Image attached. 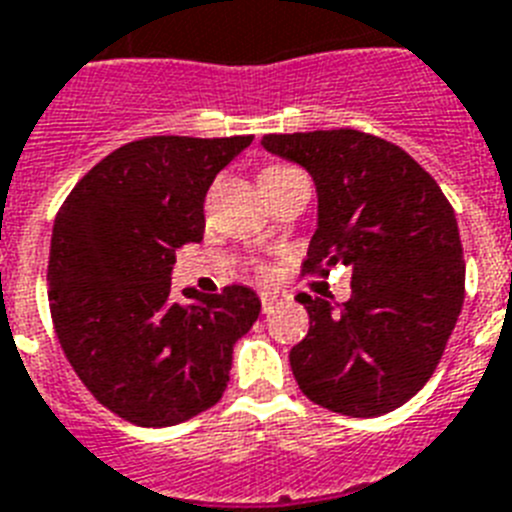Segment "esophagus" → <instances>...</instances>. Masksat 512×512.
Masks as SVG:
<instances>
[{
  "mask_svg": "<svg viewBox=\"0 0 512 512\" xmlns=\"http://www.w3.org/2000/svg\"><path fill=\"white\" fill-rule=\"evenodd\" d=\"M261 308L264 311H272L274 306H280L282 301H287V295L280 293V290H261Z\"/></svg>",
  "mask_w": 512,
  "mask_h": 512,
  "instance_id": "obj_1",
  "label": "esophagus"
}]
</instances>
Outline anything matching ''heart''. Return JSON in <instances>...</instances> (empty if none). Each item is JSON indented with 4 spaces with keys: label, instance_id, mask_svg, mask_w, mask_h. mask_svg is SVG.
Wrapping results in <instances>:
<instances>
[{
    "label": "heart",
    "instance_id": "b5f03b06",
    "mask_svg": "<svg viewBox=\"0 0 512 512\" xmlns=\"http://www.w3.org/2000/svg\"><path fill=\"white\" fill-rule=\"evenodd\" d=\"M282 170H287V167H277V164H274V167H266V170H261V177L274 175V172H282ZM261 177H259V180H261Z\"/></svg>",
    "mask_w": 512,
    "mask_h": 512
}]
</instances>
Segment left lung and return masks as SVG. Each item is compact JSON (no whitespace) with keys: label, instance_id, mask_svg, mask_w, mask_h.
<instances>
[{"label":"left lung","instance_id":"left-lung-1","mask_svg":"<svg viewBox=\"0 0 512 512\" xmlns=\"http://www.w3.org/2000/svg\"><path fill=\"white\" fill-rule=\"evenodd\" d=\"M266 151L314 177L319 222L303 272L353 269L350 298L298 293L308 335L290 366L308 400L342 416L390 413L437 369L466 295L455 211L395 143L361 130L264 135Z\"/></svg>","mask_w":512,"mask_h":512}]
</instances>
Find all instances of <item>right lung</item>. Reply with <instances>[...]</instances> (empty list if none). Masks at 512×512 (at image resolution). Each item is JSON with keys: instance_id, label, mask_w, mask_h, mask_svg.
<instances>
[{"instance_id": "add662e5", "label": "right lung", "mask_w": 512, "mask_h": 512, "mask_svg": "<svg viewBox=\"0 0 512 512\" xmlns=\"http://www.w3.org/2000/svg\"><path fill=\"white\" fill-rule=\"evenodd\" d=\"M253 135H151L120 146L78 180L54 219L49 308L88 392L135 426H175L219 403L232 345L259 319L251 287L185 290L175 253L204 240V198Z\"/></svg>"}]
</instances>
